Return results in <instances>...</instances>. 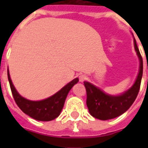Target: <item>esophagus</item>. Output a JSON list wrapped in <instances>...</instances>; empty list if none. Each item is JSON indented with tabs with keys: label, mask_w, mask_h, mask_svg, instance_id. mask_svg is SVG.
Listing matches in <instances>:
<instances>
[{
	"label": "esophagus",
	"mask_w": 148,
	"mask_h": 148,
	"mask_svg": "<svg viewBox=\"0 0 148 148\" xmlns=\"http://www.w3.org/2000/svg\"><path fill=\"white\" fill-rule=\"evenodd\" d=\"M86 80V75L82 74V75L79 76V81H80L81 82H84Z\"/></svg>",
	"instance_id": "esophagus-1"
}]
</instances>
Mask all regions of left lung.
<instances>
[{
	"label": "left lung",
	"instance_id": "1",
	"mask_svg": "<svg viewBox=\"0 0 148 148\" xmlns=\"http://www.w3.org/2000/svg\"><path fill=\"white\" fill-rule=\"evenodd\" d=\"M134 47L140 61L137 77L131 88L119 95H111L89 82H84L86 90V105L93 117L101 121L113 119L122 115L129 109L136 98L143 76V58L134 39Z\"/></svg>",
	"mask_w": 148,
	"mask_h": 148
}]
</instances>
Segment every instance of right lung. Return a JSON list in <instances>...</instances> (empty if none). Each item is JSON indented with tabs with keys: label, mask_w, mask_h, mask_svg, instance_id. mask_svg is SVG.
<instances>
[{
	"label": "right lung",
	"mask_w": 148,
	"mask_h": 148,
	"mask_svg": "<svg viewBox=\"0 0 148 148\" xmlns=\"http://www.w3.org/2000/svg\"><path fill=\"white\" fill-rule=\"evenodd\" d=\"M8 78L12 96L19 108L25 114L40 121H50L58 117L63 108L68 93L71 88L78 82V78L76 77L48 98L41 101H30L21 96L16 90L11 80L8 69Z\"/></svg>",
	"instance_id": "obj_1"
}]
</instances>
